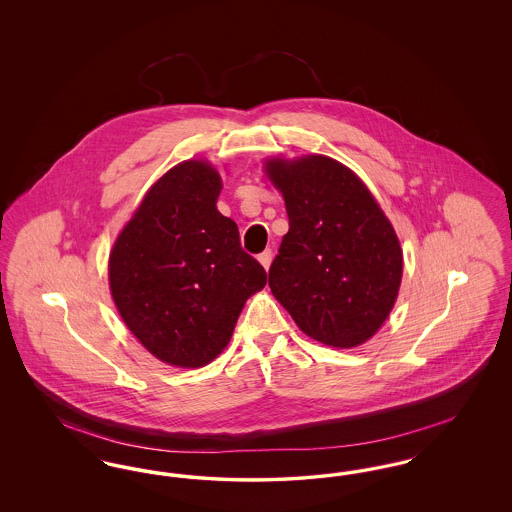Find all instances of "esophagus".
<instances>
[{
    "label": "esophagus",
    "instance_id": "34e87169",
    "mask_svg": "<svg viewBox=\"0 0 512 512\" xmlns=\"http://www.w3.org/2000/svg\"><path fill=\"white\" fill-rule=\"evenodd\" d=\"M270 261H272V251H270V249H265V251L259 255V263L268 270V267H270Z\"/></svg>",
    "mask_w": 512,
    "mask_h": 512
}]
</instances>
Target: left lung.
I'll return each mask as SVG.
<instances>
[{
	"mask_svg": "<svg viewBox=\"0 0 512 512\" xmlns=\"http://www.w3.org/2000/svg\"><path fill=\"white\" fill-rule=\"evenodd\" d=\"M284 194L290 230L268 270V286L313 340L355 347L390 315L403 253L390 220L361 178L311 155L268 161Z\"/></svg>",
	"mask_w": 512,
	"mask_h": 512,
	"instance_id": "8db88e82",
	"label": "left lung"
}]
</instances>
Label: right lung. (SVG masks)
<instances>
[{
	"mask_svg": "<svg viewBox=\"0 0 512 512\" xmlns=\"http://www.w3.org/2000/svg\"><path fill=\"white\" fill-rule=\"evenodd\" d=\"M220 176L186 161L147 192L111 251L115 305L149 353L174 366L211 363L267 272L217 211Z\"/></svg>",
	"mask_w": 512,
	"mask_h": 512,
	"instance_id": "1",
	"label": "right lung"
}]
</instances>
